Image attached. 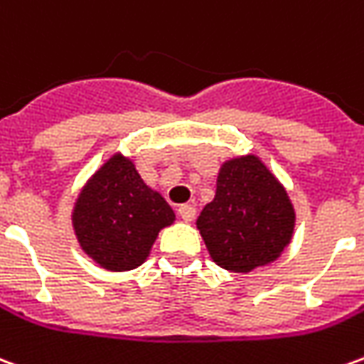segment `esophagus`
Segmentation results:
<instances>
[{"label": "esophagus", "mask_w": 364, "mask_h": 364, "mask_svg": "<svg viewBox=\"0 0 364 364\" xmlns=\"http://www.w3.org/2000/svg\"><path fill=\"white\" fill-rule=\"evenodd\" d=\"M195 213H197V210H195V206L193 205H181L177 208V214H179L185 222L193 220V218H195Z\"/></svg>", "instance_id": "34e87169"}]
</instances>
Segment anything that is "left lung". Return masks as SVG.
Listing matches in <instances>:
<instances>
[{
    "label": "left lung",
    "instance_id": "8db88e82",
    "mask_svg": "<svg viewBox=\"0 0 364 364\" xmlns=\"http://www.w3.org/2000/svg\"><path fill=\"white\" fill-rule=\"evenodd\" d=\"M197 228L220 267L250 273L289 245L294 210L287 191L255 156L226 161L216 197L203 208Z\"/></svg>",
    "mask_w": 364,
    "mask_h": 364
}]
</instances>
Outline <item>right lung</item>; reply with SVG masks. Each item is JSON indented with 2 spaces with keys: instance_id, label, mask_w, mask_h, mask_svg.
I'll use <instances>...</instances> for the list:
<instances>
[{
  "instance_id": "1",
  "label": "right lung",
  "mask_w": 364,
  "mask_h": 364,
  "mask_svg": "<svg viewBox=\"0 0 364 364\" xmlns=\"http://www.w3.org/2000/svg\"><path fill=\"white\" fill-rule=\"evenodd\" d=\"M173 220L166 198L151 191L122 156H112L91 177L74 210L83 252L109 271L142 265L159 230Z\"/></svg>"
}]
</instances>
